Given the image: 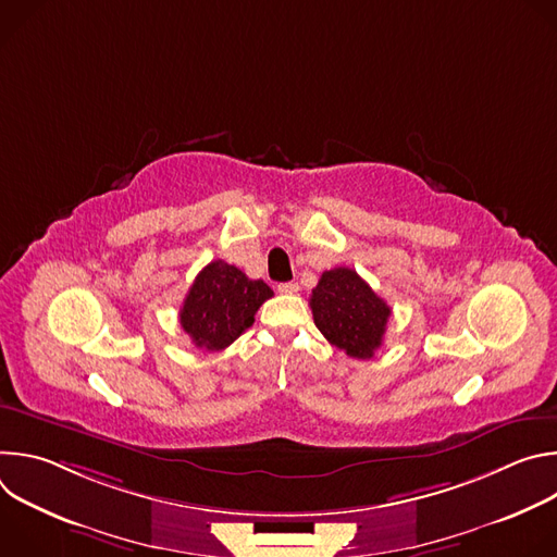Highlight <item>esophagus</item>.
I'll return each instance as SVG.
<instances>
[{
	"mask_svg": "<svg viewBox=\"0 0 557 557\" xmlns=\"http://www.w3.org/2000/svg\"><path fill=\"white\" fill-rule=\"evenodd\" d=\"M277 290L282 295H295L299 290V286H297V282H282V284H277Z\"/></svg>",
	"mask_w": 557,
	"mask_h": 557,
	"instance_id": "obj_1",
	"label": "esophagus"
}]
</instances>
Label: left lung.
I'll use <instances>...</instances> for the list:
<instances>
[{
    "label": "left lung",
    "mask_w": 557,
    "mask_h": 557,
    "mask_svg": "<svg viewBox=\"0 0 557 557\" xmlns=\"http://www.w3.org/2000/svg\"><path fill=\"white\" fill-rule=\"evenodd\" d=\"M312 320L320 333L348 357L370 359L383 344L389 306L359 277L337 267L324 271L310 295Z\"/></svg>",
    "instance_id": "obj_1"
}]
</instances>
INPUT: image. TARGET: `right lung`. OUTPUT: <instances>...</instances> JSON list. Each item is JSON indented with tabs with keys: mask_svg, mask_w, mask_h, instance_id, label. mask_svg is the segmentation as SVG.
<instances>
[{
	"mask_svg": "<svg viewBox=\"0 0 557 557\" xmlns=\"http://www.w3.org/2000/svg\"><path fill=\"white\" fill-rule=\"evenodd\" d=\"M269 297L273 290L262 280H249L233 264L213 260L196 275L183 301L181 326L198 348L218 352L253 326Z\"/></svg>",
	"mask_w": 557,
	"mask_h": 557,
	"instance_id": "obj_1",
	"label": "right lung"
}]
</instances>
